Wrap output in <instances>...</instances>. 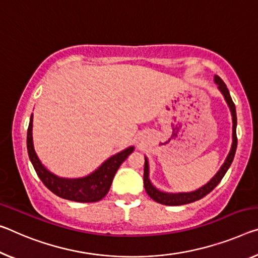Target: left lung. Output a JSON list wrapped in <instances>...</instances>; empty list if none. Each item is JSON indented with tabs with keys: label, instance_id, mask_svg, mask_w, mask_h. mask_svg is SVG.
<instances>
[{
	"label": "left lung",
	"instance_id": "8db88e82",
	"mask_svg": "<svg viewBox=\"0 0 258 258\" xmlns=\"http://www.w3.org/2000/svg\"><path fill=\"white\" fill-rule=\"evenodd\" d=\"M215 83L218 85L219 91L223 93V95L226 100L228 107L231 109L232 112V118H233V144H232V148L230 154L226 158V161L223 164V166L220 167V170L217 172V174L215 175L211 180L204 185L203 187L200 188V189L191 191V193H179V194H169V193H163V191L158 190L155 188L149 180L148 175H149V167H148V161L145 157V170H144V183H145V189L147 191V194L150 196V199H153L155 202L164 204V206H182V204H188L195 201H199L204 196L208 195L211 190L215 189V187L218 185L222 180L225 173L227 172L228 167L231 166L233 158H234L235 155V150H236V145H238V138H236V111H235V105L234 102L232 101V97L230 95V92L225 85L224 81L220 79L218 76H215Z\"/></svg>",
	"mask_w": 258,
	"mask_h": 258
}]
</instances>
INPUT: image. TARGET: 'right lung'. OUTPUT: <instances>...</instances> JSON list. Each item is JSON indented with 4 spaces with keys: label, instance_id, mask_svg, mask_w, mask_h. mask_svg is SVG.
<instances>
[{
    "label": "right lung",
    "instance_id": "add662e5",
    "mask_svg": "<svg viewBox=\"0 0 258 258\" xmlns=\"http://www.w3.org/2000/svg\"><path fill=\"white\" fill-rule=\"evenodd\" d=\"M32 122H33V114L31 116L27 130V151L35 172L49 190L59 198L70 200V201L89 203L97 202L103 199L108 194L118 167L134 150V147H130V148L120 151L114 156L110 157L108 161H105L95 172L85 178H59L49 172L46 167L41 164L40 159L36 156L33 147V138H32V126H33Z\"/></svg>",
    "mask_w": 258,
    "mask_h": 258
}]
</instances>
